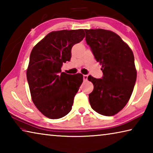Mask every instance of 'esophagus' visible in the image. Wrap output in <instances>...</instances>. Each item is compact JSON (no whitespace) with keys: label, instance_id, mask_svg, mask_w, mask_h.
<instances>
[{"label":"esophagus","instance_id":"34e87169","mask_svg":"<svg viewBox=\"0 0 153 153\" xmlns=\"http://www.w3.org/2000/svg\"><path fill=\"white\" fill-rule=\"evenodd\" d=\"M83 77H84V81H86L87 79H88V76H87V75H84V76H83Z\"/></svg>","mask_w":153,"mask_h":153}]
</instances>
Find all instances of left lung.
<instances>
[{"mask_svg": "<svg viewBox=\"0 0 153 153\" xmlns=\"http://www.w3.org/2000/svg\"><path fill=\"white\" fill-rule=\"evenodd\" d=\"M84 30L86 42L103 73L101 79L88 77L94 85L89 94L90 104L100 115L113 116L123 109L132 94L137 76L133 52L112 31Z\"/></svg>", "mask_w": 153, "mask_h": 153, "instance_id": "obj_1", "label": "left lung"}]
</instances>
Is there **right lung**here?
<instances>
[{
    "mask_svg": "<svg viewBox=\"0 0 153 153\" xmlns=\"http://www.w3.org/2000/svg\"><path fill=\"white\" fill-rule=\"evenodd\" d=\"M82 29L53 31L33 46L26 75L32 100L45 117L56 120L71 110L83 75L61 72L71 48L85 37Z\"/></svg>",
    "mask_w": 153,
    "mask_h": 153,
    "instance_id": "right-lung-1",
    "label": "right lung"
}]
</instances>
